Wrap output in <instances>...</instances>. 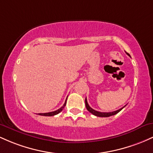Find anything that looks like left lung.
<instances>
[{
    "instance_id": "obj_1",
    "label": "left lung",
    "mask_w": 153,
    "mask_h": 153,
    "mask_svg": "<svg viewBox=\"0 0 153 153\" xmlns=\"http://www.w3.org/2000/svg\"><path fill=\"white\" fill-rule=\"evenodd\" d=\"M126 54L128 55V56H130V55L127 53H126ZM85 105H86V108H87V111H89V112H90L91 114H92L93 115H95L96 116H98V117H109V116H114V115H116L117 114L118 112H120V111L122 110L123 108L125 107V106H123V108H121L117 110V111H113V112H108V113H105V112H99V111H95V110L92 109V108L90 107V105H89L88 102H87V98H85Z\"/></svg>"
}]
</instances>
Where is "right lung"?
<instances>
[{
	"instance_id": "right-lung-1",
	"label": "right lung",
	"mask_w": 153,
	"mask_h": 153,
	"mask_svg": "<svg viewBox=\"0 0 153 153\" xmlns=\"http://www.w3.org/2000/svg\"><path fill=\"white\" fill-rule=\"evenodd\" d=\"M66 100H67V98H66ZM66 101H65V103L63 104V105L62 106V107H61V108L58 109L57 111H53V112H50V113H45V114H38V115H40V116H55V115L59 114L61 111H63V108L66 106Z\"/></svg>"
}]
</instances>
